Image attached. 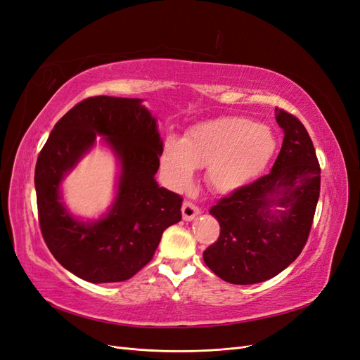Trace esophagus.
I'll return each instance as SVG.
<instances>
[{"mask_svg":"<svg viewBox=\"0 0 360 360\" xmlns=\"http://www.w3.org/2000/svg\"><path fill=\"white\" fill-rule=\"evenodd\" d=\"M181 214L184 221H192L200 214V209L191 201H184L181 205Z\"/></svg>","mask_w":360,"mask_h":360,"instance_id":"34e87169","label":"esophagus"}]
</instances>
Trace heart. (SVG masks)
Listing matches in <instances>:
<instances>
[{"mask_svg":"<svg viewBox=\"0 0 360 360\" xmlns=\"http://www.w3.org/2000/svg\"><path fill=\"white\" fill-rule=\"evenodd\" d=\"M278 139L269 126L242 117H219L193 124L183 139L163 141L159 168L176 192L188 189L198 167L217 193H231L258 179L274 159Z\"/></svg>","mask_w":360,"mask_h":360,"instance_id":"heart-1","label":"heart"}]
</instances>
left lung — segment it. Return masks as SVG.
<instances>
[{
	"mask_svg": "<svg viewBox=\"0 0 360 360\" xmlns=\"http://www.w3.org/2000/svg\"><path fill=\"white\" fill-rule=\"evenodd\" d=\"M275 112L284 141L274 168L210 209L221 234L204 250V263L236 285L274 278L299 257L320 197L321 171L307 129L284 110Z\"/></svg>",
	"mask_w": 360,
	"mask_h": 360,
	"instance_id": "1",
	"label": "left lung"
}]
</instances>
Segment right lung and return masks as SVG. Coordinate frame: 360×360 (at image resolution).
<instances>
[{
	"label": "right lung",
	"instance_id": "1",
	"mask_svg": "<svg viewBox=\"0 0 360 360\" xmlns=\"http://www.w3.org/2000/svg\"><path fill=\"white\" fill-rule=\"evenodd\" d=\"M97 136L113 150L120 174L108 212L84 221L67 210L60 183ZM162 146L141 99L89 97L58 120L37 158L34 184L43 238L64 269L105 284L130 279L150 263L162 233L181 219V197L155 179Z\"/></svg>",
	"mask_w": 360,
	"mask_h": 360
}]
</instances>
